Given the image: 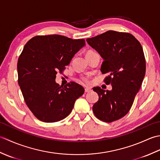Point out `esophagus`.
Wrapping results in <instances>:
<instances>
[{
	"instance_id": "obj_1",
	"label": "esophagus",
	"mask_w": 160,
	"mask_h": 160,
	"mask_svg": "<svg viewBox=\"0 0 160 160\" xmlns=\"http://www.w3.org/2000/svg\"><path fill=\"white\" fill-rule=\"evenodd\" d=\"M84 91H85V93H89L90 91H91V89H89V88H85V89H84Z\"/></svg>"
}]
</instances>
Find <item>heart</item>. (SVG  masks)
<instances>
[{
    "label": "heart",
    "mask_w": 160,
    "mask_h": 160,
    "mask_svg": "<svg viewBox=\"0 0 160 160\" xmlns=\"http://www.w3.org/2000/svg\"><path fill=\"white\" fill-rule=\"evenodd\" d=\"M91 52V51H89V52ZM82 80L84 82H85V83H89V78H88L87 77H83V78H82Z\"/></svg>",
    "instance_id": "b5f03b06"
}]
</instances>
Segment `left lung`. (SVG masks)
Here are the masks:
<instances>
[{
	"label": "left lung",
	"instance_id": "obj_1",
	"mask_svg": "<svg viewBox=\"0 0 160 160\" xmlns=\"http://www.w3.org/2000/svg\"><path fill=\"white\" fill-rule=\"evenodd\" d=\"M87 42L104 59L100 70L108 74L104 82L112 86L111 91L94 88L99 100L93 106V113L105 122L118 120L128 113L142 86L146 73L143 49L127 32L108 31Z\"/></svg>",
	"mask_w": 160,
	"mask_h": 160
}]
</instances>
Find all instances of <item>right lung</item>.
Segmentation results:
<instances>
[{
    "instance_id": "right-lung-1",
    "label": "right lung",
    "mask_w": 160,
    "mask_h": 160,
    "mask_svg": "<svg viewBox=\"0 0 160 160\" xmlns=\"http://www.w3.org/2000/svg\"><path fill=\"white\" fill-rule=\"evenodd\" d=\"M84 45V39L53 34L33 37L24 47L17 64L18 82L27 106L39 120H63L83 95L80 84L70 82L60 86L55 80Z\"/></svg>"
}]
</instances>
